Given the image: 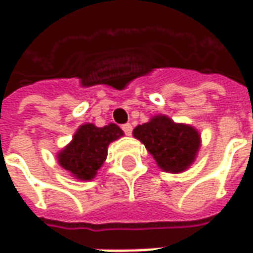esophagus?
<instances>
[{
    "instance_id": "esophagus-1",
    "label": "esophagus",
    "mask_w": 253,
    "mask_h": 253,
    "mask_svg": "<svg viewBox=\"0 0 253 253\" xmlns=\"http://www.w3.org/2000/svg\"><path fill=\"white\" fill-rule=\"evenodd\" d=\"M122 130L125 131V134H126V135H131L132 126L130 125V123H126V125H123V126H122Z\"/></svg>"
}]
</instances>
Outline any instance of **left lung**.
I'll list each match as a JSON object with an SVG mask.
<instances>
[{"label":"left lung","mask_w":253,"mask_h":253,"mask_svg":"<svg viewBox=\"0 0 253 253\" xmlns=\"http://www.w3.org/2000/svg\"><path fill=\"white\" fill-rule=\"evenodd\" d=\"M132 134L145 145L160 168L172 173L186 170L201 145V137L194 127L175 123L164 115L139 125Z\"/></svg>","instance_id":"1"}]
</instances>
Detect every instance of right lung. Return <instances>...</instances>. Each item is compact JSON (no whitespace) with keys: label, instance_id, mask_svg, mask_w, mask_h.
<instances>
[{"label":"right lung","instance_id":"obj_1","mask_svg":"<svg viewBox=\"0 0 253 253\" xmlns=\"http://www.w3.org/2000/svg\"><path fill=\"white\" fill-rule=\"evenodd\" d=\"M122 135L123 131L114 123L104 127L83 125L72 142L58 154V161L80 180H90L104 163L108 145Z\"/></svg>","mask_w":253,"mask_h":253}]
</instances>
